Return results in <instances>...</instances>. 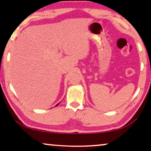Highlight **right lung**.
Masks as SVG:
<instances>
[{"instance_id":"add662e5","label":"right lung","mask_w":151,"mask_h":151,"mask_svg":"<svg viewBox=\"0 0 151 151\" xmlns=\"http://www.w3.org/2000/svg\"><path fill=\"white\" fill-rule=\"evenodd\" d=\"M58 104H59V103H58ZM58 104H57V105H56V106H58Z\"/></svg>"}]
</instances>
